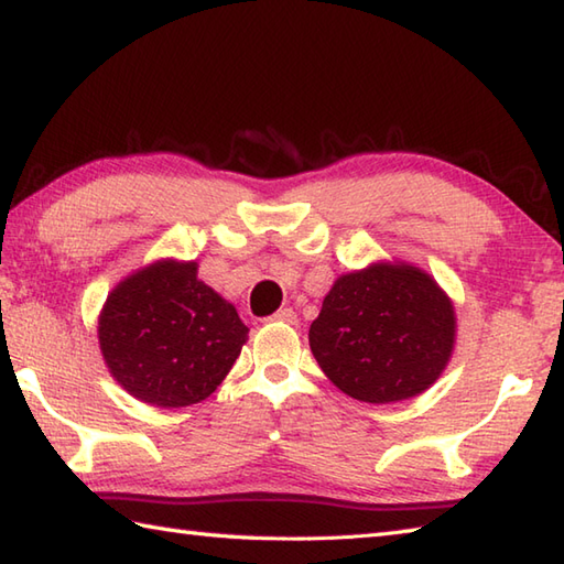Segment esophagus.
Returning a JSON list of instances; mask_svg holds the SVG:
<instances>
[{
  "instance_id": "obj_1",
  "label": "esophagus",
  "mask_w": 564,
  "mask_h": 564,
  "mask_svg": "<svg viewBox=\"0 0 564 564\" xmlns=\"http://www.w3.org/2000/svg\"><path fill=\"white\" fill-rule=\"evenodd\" d=\"M269 319H271V322H285V325H295V322H297V315L293 313L291 307H281L279 313L271 315Z\"/></svg>"
}]
</instances>
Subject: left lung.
Segmentation results:
<instances>
[{"mask_svg": "<svg viewBox=\"0 0 564 564\" xmlns=\"http://www.w3.org/2000/svg\"><path fill=\"white\" fill-rule=\"evenodd\" d=\"M453 346V301L434 275L406 261L341 273L310 325V349L325 376L370 404L429 390L446 370Z\"/></svg>", "mask_w": 564, "mask_h": 564, "instance_id": "1", "label": "left lung"}]
</instances>
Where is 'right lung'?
<instances>
[{
  "label": "right lung",
  "instance_id": "right-lung-1",
  "mask_svg": "<svg viewBox=\"0 0 564 564\" xmlns=\"http://www.w3.org/2000/svg\"><path fill=\"white\" fill-rule=\"evenodd\" d=\"M97 332L118 386L164 410L210 398L249 334L235 305L198 279V263L176 259L126 275L106 297Z\"/></svg>",
  "mask_w": 564,
  "mask_h": 564
}]
</instances>
